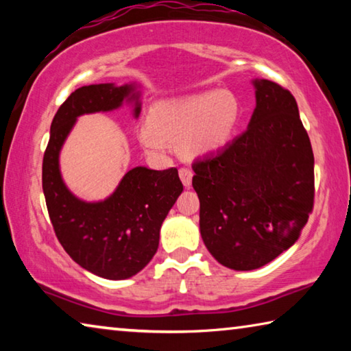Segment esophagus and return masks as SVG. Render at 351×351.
Here are the masks:
<instances>
[{
  "instance_id": "34e87169",
  "label": "esophagus",
  "mask_w": 351,
  "mask_h": 351,
  "mask_svg": "<svg viewBox=\"0 0 351 351\" xmlns=\"http://www.w3.org/2000/svg\"><path fill=\"white\" fill-rule=\"evenodd\" d=\"M192 176H193V173L190 169H184V167L180 169V178L184 184V187L189 189L190 186H192Z\"/></svg>"
}]
</instances>
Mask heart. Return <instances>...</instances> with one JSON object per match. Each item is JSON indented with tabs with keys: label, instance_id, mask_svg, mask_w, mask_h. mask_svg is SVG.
Segmentation results:
<instances>
[{
	"label": "heart",
	"instance_id": "b5f03b06",
	"mask_svg": "<svg viewBox=\"0 0 351 351\" xmlns=\"http://www.w3.org/2000/svg\"><path fill=\"white\" fill-rule=\"evenodd\" d=\"M239 121V104L228 91H207L184 99L167 100L153 110L150 121L139 128L147 152L164 154L169 139L181 138L189 156H206L228 144Z\"/></svg>",
	"mask_w": 351,
	"mask_h": 351
}]
</instances>
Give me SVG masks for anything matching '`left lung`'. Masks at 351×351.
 I'll list each match as a JSON object with an SVG mask.
<instances>
[{
    "instance_id": "8db88e82",
    "label": "left lung",
    "mask_w": 351,
    "mask_h": 351,
    "mask_svg": "<svg viewBox=\"0 0 351 351\" xmlns=\"http://www.w3.org/2000/svg\"><path fill=\"white\" fill-rule=\"evenodd\" d=\"M245 133L195 161L199 230L218 263L252 271L299 239L314 204V156L293 94L255 79Z\"/></svg>"
}]
</instances>
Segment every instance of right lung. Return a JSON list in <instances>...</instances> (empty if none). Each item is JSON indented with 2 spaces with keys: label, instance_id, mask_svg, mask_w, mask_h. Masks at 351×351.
<instances>
[{
  "label": "right lung",
  "instance_id": "1",
  "mask_svg": "<svg viewBox=\"0 0 351 351\" xmlns=\"http://www.w3.org/2000/svg\"><path fill=\"white\" fill-rule=\"evenodd\" d=\"M139 97L134 83H99L75 90L52 119L43 156V193L58 241L83 269L108 280L136 276L156 254L162 221L182 192L178 170L134 167L108 198L88 203L63 182L58 156L77 117L117 110L123 102L133 104L138 117Z\"/></svg>",
  "mask_w": 351,
  "mask_h": 351
}]
</instances>
